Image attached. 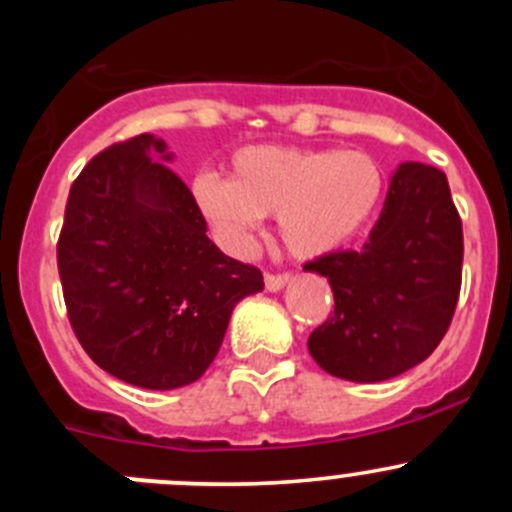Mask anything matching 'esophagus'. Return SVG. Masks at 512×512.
Segmentation results:
<instances>
[{
  "mask_svg": "<svg viewBox=\"0 0 512 512\" xmlns=\"http://www.w3.org/2000/svg\"><path fill=\"white\" fill-rule=\"evenodd\" d=\"M287 282H289L287 272H282V275H265V287L270 289V292H280Z\"/></svg>",
  "mask_w": 512,
  "mask_h": 512,
  "instance_id": "34e87169",
  "label": "esophagus"
}]
</instances>
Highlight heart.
<instances>
[{"mask_svg":"<svg viewBox=\"0 0 512 512\" xmlns=\"http://www.w3.org/2000/svg\"><path fill=\"white\" fill-rule=\"evenodd\" d=\"M205 218L245 245L262 218L277 215L285 247L312 260L342 250L374 218L384 173L359 151L247 146L230 160V180L200 175L193 183Z\"/></svg>","mask_w":512,"mask_h":512,"instance_id":"1","label":"heart"}]
</instances>
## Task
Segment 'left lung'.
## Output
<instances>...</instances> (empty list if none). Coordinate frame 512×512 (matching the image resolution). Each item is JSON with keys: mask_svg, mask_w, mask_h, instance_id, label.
I'll list each match as a JSON object with an SVG mask.
<instances>
[{"mask_svg": "<svg viewBox=\"0 0 512 512\" xmlns=\"http://www.w3.org/2000/svg\"><path fill=\"white\" fill-rule=\"evenodd\" d=\"M461 267L463 227L446 173L401 163L364 247L304 265L334 292V314L309 334V354L327 374L359 384L414 369L448 332Z\"/></svg>", "mask_w": 512, "mask_h": 512, "instance_id": "1", "label": "left lung"}]
</instances>
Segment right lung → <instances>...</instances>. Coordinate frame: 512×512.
Segmentation results:
<instances>
[{"label": "right lung", "instance_id": "obj_1", "mask_svg": "<svg viewBox=\"0 0 512 512\" xmlns=\"http://www.w3.org/2000/svg\"><path fill=\"white\" fill-rule=\"evenodd\" d=\"M173 153L151 133L86 163L66 200L56 262L84 352L141 389H180L218 356L235 304L262 292V272L205 232Z\"/></svg>", "mask_w": 512, "mask_h": 512}]
</instances>
